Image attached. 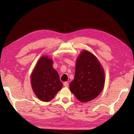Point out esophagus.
Listing matches in <instances>:
<instances>
[{"label": "esophagus", "mask_w": 134, "mask_h": 134, "mask_svg": "<svg viewBox=\"0 0 134 134\" xmlns=\"http://www.w3.org/2000/svg\"><path fill=\"white\" fill-rule=\"evenodd\" d=\"M63 85H64V86H65V87H69V83L68 82H64V83H63Z\"/></svg>", "instance_id": "34e87169"}]
</instances>
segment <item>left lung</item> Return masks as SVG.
Wrapping results in <instances>:
<instances>
[{
  "label": "left lung",
  "instance_id": "1",
  "mask_svg": "<svg viewBox=\"0 0 134 134\" xmlns=\"http://www.w3.org/2000/svg\"><path fill=\"white\" fill-rule=\"evenodd\" d=\"M105 85V72L97 58L89 51H81L77 59L74 78L70 89L81 102H87L100 93Z\"/></svg>",
  "mask_w": 134,
  "mask_h": 134
}]
</instances>
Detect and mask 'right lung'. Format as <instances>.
<instances>
[{
	"label": "right lung",
	"mask_w": 134,
	"mask_h": 134,
	"mask_svg": "<svg viewBox=\"0 0 134 134\" xmlns=\"http://www.w3.org/2000/svg\"><path fill=\"white\" fill-rule=\"evenodd\" d=\"M53 64V61L51 58L41 57L31 76L33 91L38 98L43 102L51 100L63 87L58 72L54 69Z\"/></svg>",
	"instance_id": "add662e5"
}]
</instances>
